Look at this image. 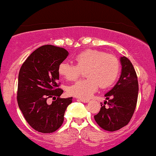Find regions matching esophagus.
Masks as SVG:
<instances>
[{
    "label": "esophagus",
    "mask_w": 156,
    "mask_h": 156,
    "mask_svg": "<svg viewBox=\"0 0 156 156\" xmlns=\"http://www.w3.org/2000/svg\"><path fill=\"white\" fill-rule=\"evenodd\" d=\"M79 101H81V102H83V103H88V102L89 101V100H87V99H82V98H80Z\"/></svg>",
    "instance_id": "34e87169"
}]
</instances>
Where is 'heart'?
I'll list each match as a JSON object with an SVG mask.
<instances>
[{"mask_svg":"<svg viewBox=\"0 0 156 156\" xmlns=\"http://www.w3.org/2000/svg\"><path fill=\"white\" fill-rule=\"evenodd\" d=\"M76 64L64 61L58 65V71L67 81H75L85 72L87 79L80 80L71 86L70 94L82 99H88L101 88L110 87L117 80L120 70L119 59L112 54L98 50H86L76 56Z\"/></svg>","mask_w":156,"mask_h":156,"instance_id":"1","label":"heart"}]
</instances>
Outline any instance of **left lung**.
<instances>
[{"label": "left lung", "instance_id": "1", "mask_svg": "<svg viewBox=\"0 0 156 156\" xmlns=\"http://www.w3.org/2000/svg\"><path fill=\"white\" fill-rule=\"evenodd\" d=\"M122 73L116 85L105 94L106 100L101 104L99 113L94 116L103 130L115 131L127 125L136 106L139 83L133 64L127 57L120 58ZM109 107L107 108L105 105Z\"/></svg>", "mask_w": 156, "mask_h": 156}]
</instances>
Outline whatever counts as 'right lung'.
I'll return each mask as SVG.
<instances>
[{
  "label": "right lung",
  "mask_w": 156,
  "mask_h": 156,
  "mask_svg": "<svg viewBox=\"0 0 156 156\" xmlns=\"http://www.w3.org/2000/svg\"><path fill=\"white\" fill-rule=\"evenodd\" d=\"M63 48L47 44L37 48L21 66L18 76V106L31 128L43 133H53L62 126L73 98H61L58 65L67 57ZM54 101L48 104L47 100Z\"/></svg>",
  "instance_id": "obj_1"
}]
</instances>
